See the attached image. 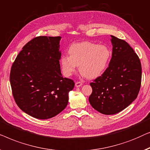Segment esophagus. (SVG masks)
<instances>
[{
	"label": "esophagus",
	"mask_w": 150,
	"mask_h": 150,
	"mask_svg": "<svg viewBox=\"0 0 150 150\" xmlns=\"http://www.w3.org/2000/svg\"><path fill=\"white\" fill-rule=\"evenodd\" d=\"M82 85H83V83H82L81 82H80V81H77V82H76V83H75V86L77 88H79V87H80V86H81Z\"/></svg>",
	"instance_id": "1"
}]
</instances>
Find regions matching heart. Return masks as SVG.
Listing matches in <instances>:
<instances>
[{"label":"heart","mask_w":150,"mask_h":150,"mask_svg":"<svg viewBox=\"0 0 150 150\" xmlns=\"http://www.w3.org/2000/svg\"><path fill=\"white\" fill-rule=\"evenodd\" d=\"M69 56L60 58L63 74L70 77L77 70L88 78H96L106 70L111 58V51L106 45L91 42L73 44L69 47Z\"/></svg>","instance_id":"1"}]
</instances>
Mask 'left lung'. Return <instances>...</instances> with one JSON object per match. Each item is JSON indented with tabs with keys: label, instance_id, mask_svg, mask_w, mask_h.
<instances>
[{
	"label": "left lung",
	"instance_id": "8db88e82",
	"mask_svg": "<svg viewBox=\"0 0 150 150\" xmlns=\"http://www.w3.org/2000/svg\"><path fill=\"white\" fill-rule=\"evenodd\" d=\"M112 57L103 75L90 83L89 102L103 114L113 115L131 104L138 96L141 83L140 60L129 44L111 35Z\"/></svg>",
	"mask_w": 150,
	"mask_h": 150
}]
</instances>
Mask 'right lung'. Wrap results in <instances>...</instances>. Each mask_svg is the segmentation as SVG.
<instances>
[{
  "label": "right lung",
  "mask_w": 150,
  "mask_h": 150,
  "mask_svg": "<svg viewBox=\"0 0 150 150\" xmlns=\"http://www.w3.org/2000/svg\"><path fill=\"white\" fill-rule=\"evenodd\" d=\"M61 37L41 36L27 43L14 62L10 83L18 106L33 117L46 120L64 110L75 86L60 71Z\"/></svg>",
  "instance_id": "obj_1"
}]
</instances>
